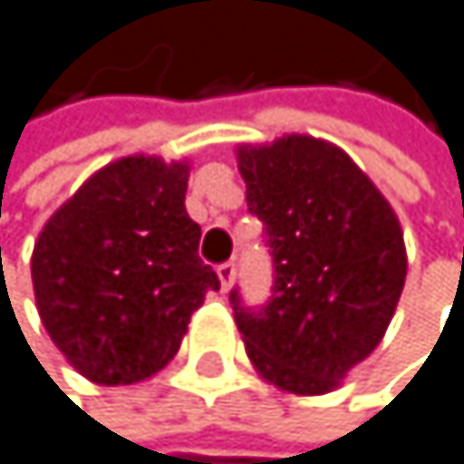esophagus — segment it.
Instances as JSON below:
<instances>
[{
	"label": "esophagus",
	"mask_w": 464,
	"mask_h": 464,
	"mask_svg": "<svg viewBox=\"0 0 464 464\" xmlns=\"http://www.w3.org/2000/svg\"><path fill=\"white\" fill-rule=\"evenodd\" d=\"M217 276H219V282H222V290H227L230 285H234V278H237V265L234 262H222L217 267Z\"/></svg>",
	"instance_id": "esophagus-1"
}]
</instances>
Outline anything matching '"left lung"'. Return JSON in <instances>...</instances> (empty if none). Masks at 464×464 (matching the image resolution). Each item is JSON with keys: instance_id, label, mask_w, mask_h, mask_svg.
<instances>
[{"instance_id": "8db88e82", "label": "left lung", "mask_w": 464, "mask_h": 464, "mask_svg": "<svg viewBox=\"0 0 464 464\" xmlns=\"http://www.w3.org/2000/svg\"><path fill=\"white\" fill-rule=\"evenodd\" d=\"M239 171L273 259L262 307L230 290L247 358L278 389L324 394L386 333L406 285L403 230L383 194L333 143L287 135L242 146Z\"/></svg>"}]
</instances>
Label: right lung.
Returning <instances> with one entry per match:
<instances>
[{"mask_svg":"<svg viewBox=\"0 0 464 464\" xmlns=\"http://www.w3.org/2000/svg\"><path fill=\"white\" fill-rule=\"evenodd\" d=\"M188 166L123 157L90 177L33 250L39 315L64 358L95 383L160 372L219 276L199 259L186 211Z\"/></svg>","mask_w":464,"mask_h":464,"instance_id":"1","label":"right lung"}]
</instances>
